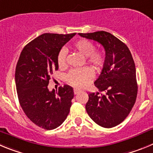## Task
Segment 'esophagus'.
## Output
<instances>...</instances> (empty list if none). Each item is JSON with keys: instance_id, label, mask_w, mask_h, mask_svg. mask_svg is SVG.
Listing matches in <instances>:
<instances>
[{"instance_id": "34e87169", "label": "esophagus", "mask_w": 153, "mask_h": 153, "mask_svg": "<svg viewBox=\"0 0 153 153\" xmlns=\"http://www.w3.org/2000/svg\"><path fill=\"white\" fill-rule=\"evenodd\" d=\"M80 91H81L78 90V89H74V94H78Z\"/></svg>"}]
</instances>
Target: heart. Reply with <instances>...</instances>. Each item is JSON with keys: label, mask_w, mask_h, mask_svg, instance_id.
Returning a JSON list of instances; mask_svg holds the SVG:
<instances>
[{"label": "heart", "mask_w": 153, "mask_h": 153, "mask_svg": "<svg viewBox=\"0 0 153 153\" xmlns=\"http://www.w3.org/2000/svg\"><path fill=\"white\" fill-rule=\"evenodd\" d=\"M74 49L78 53L86 57L87 62L93 65L94 68H100L104 65V55L102 52L94 50V44L88 39H80L75 42ZM58 65L63 67L66 63V51L62 49L58 55ZM94 78V72L89 68H82L72 69L67 75V82L72 86L82 88L91 82Z\"/></svg>", "instance_id": "obj_1"}]
</instances>
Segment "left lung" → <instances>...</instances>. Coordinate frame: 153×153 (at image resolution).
<instances>
[{
	"instance_id": "left-lung-1",
	"label": "left lung",
	"mask_w": 153,
	"mask_h": 153,
	"mask_svg": "<svg viewBox=\"0 0 153 153\" xmlns=\"http://www.w3.org/2000/svg\"><path fill=\"white\" fill-rule=\"evenodd\" d=\"M97 41L105 49V60L94 85L105 94L90 93L85 105L88 114L99 126L112 128L126 118L137 96L138 86L133 56L125 43L110 33H78Z\"/></svg>"
}]
</instances>
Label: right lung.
<instances>
[{"mask_svg":"<svg viewBox=\"0 0 153 153\" xmlns=\"http://www.w3.org/2000/svg\"><path fill=\"white\" fill-rule=\"evenodd\" d=\"M75 33H44L27 44L15 71L19 102L27 117L44 130H53L66 119L74 97L73 88L65 85L58 93L47 86L57 71L58 55Z\"/></svg>","mask_w":153,"mask_h":153,"instance_id":"right-lung-1","label":"right lung"}]
</instances>
